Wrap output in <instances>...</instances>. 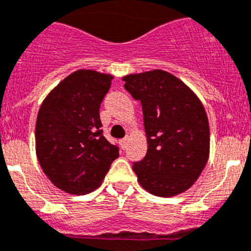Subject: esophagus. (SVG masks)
Wrapping results in <instances>:
<instances>
[{"instance_id":"obj_1","label":"esophagus","mask_w":251,"mask_h":251,"mask_svg":"<svg viewBox=\"0 0 251 251\" xmlns=\"http://www.w3.org/2000/svg\"><path fill=\"white\" fill-rule=\"evenodd\" d=\"M120 145H121V148H123V149H125L126 145H127V138L121 139V140H120Z\"/></svg>"}]
</instances>
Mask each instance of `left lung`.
I'll list each match as a JSON object with an SVG mask.
<instances>
[{
    "label": "left lung",
    "instance_id": "left-lung-1",
    "mask_svg": "<svg viewBox=\"0 0 251 251\" xmlns=\"http://www.w3.org/2000/svg\"><path fill=\"white\" fill-rule=\"evenodd\" d=\"M141 102L148 151L132 169L144 189L173 197L198 179L210 155V126L203 104L189 87L168 72L154 69L123 78Z\"/></svg>",
    "mask_w": 251,
    "mask_h": 251
}]
</instances>
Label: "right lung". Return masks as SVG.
<instances>
[{"label":"right lung","instance_id":"right-lung-1","mask_svg":"<svg viewBox=\"0 0 251 251\" xmlns=\"http://www.w3.org/2000/svg\"><path fill=\"white\" fill-rule=\"evenodd\" d=\"M111 74L73 72L45 97L35 127L36 156L54 186L86 195L101 186L119 148L102 134L100 106Z\"/></svg>","mask_w":251,"mask_h":251}]
</instances>
